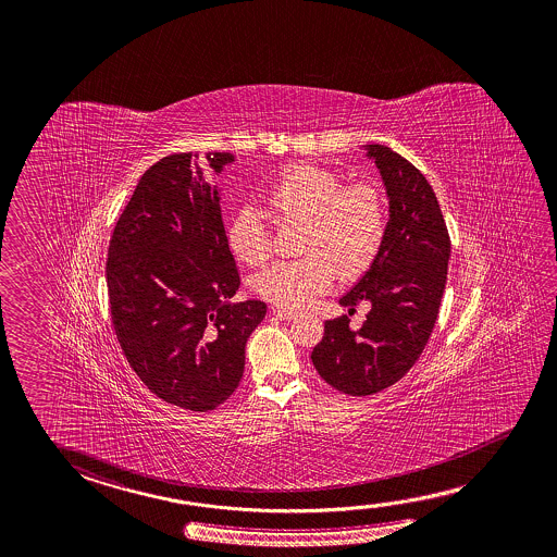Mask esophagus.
I'll return each instance as SVG.
<instances>
[{
  "mask_svg": "<svg viewBox=\"0 0 557 557\" xmlns=\"http://www.w3.org/2000/svg\"><path fill=\"white\" fill-rule=\"evenodd\" d=\"M274 312V317H277L280 320H293L297 319V312H292V310L282 309V307H274L272 309Z\"/></svg>",
  "mask_w": 557,
  "mask_h": 557,
  "instance_id": "esophagus-1",
  "label": "esophagus"
}]
</instances>
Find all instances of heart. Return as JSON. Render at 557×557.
Here are the masks:
<instances>
[{"mask_svg": "<svg viewBox=\"0 0 557 557\" xmlns=\"http://www.w3.org/2000/svg\"><path fill=\"white\" fill-rule=\"evenodd\" d=\"M282 220L301 221V258L282 260L258 272L255 292L282 309H305L329 292L339 274L356 280L383 250L386 208L373 183L342 184L334 171L310 163L287 166L265 194ZM228 247L240 262L264 264L272 235L264 215L245 206L227 227Z\"/></svg>", "mask_w": 557, "mask_h": 557, "instance_id": "b5f03b06", "label": "heart"}]
</instances>
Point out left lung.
Returning <instances> with one entry per match:
<instances>
[{"label":"left lung","instance_id":"8db88e82","mask_svg":"<svg viewBox=\"0 0 557 557\" xmlns=\"http://www.w3.org/2000/svg\"><path fill=\"white\" fill-rule=\"evenodd\" d=\"M383 176L391 220L383 250L339 305L371 310L359 330L324 322L310 359L339 393L369 396L398 383L428 346L447 283L450 237L428 178L391 147L366 146Z\"/></svg>","mask_w":557,"mask_h":557}]
</instances>
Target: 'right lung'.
<instances>
[{
    "mask_svg": "<svg viewBox=\"0 0 557 557\" xmlns=\"http://www.w3.org/2000/svg\"><path fill=\"white\" fill-rule=\"evenodd\" d=\"M206 159L221 173L233 156ZM107 285L120 347L151 393L208 411L237 391L265 302H227L240 275L198 153L163 157L139 178L110 237Z\"/></svg>",
    "mask_w": 557,
    "mask_h": 557,
    "instance_id": "1",
    "label": "right lung"
}]
</instances>
